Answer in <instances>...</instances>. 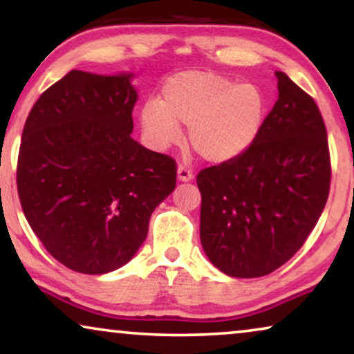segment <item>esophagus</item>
<instances>
[{
    "label": "esophagus",
    "mask_w": 354,
    "mask_h": 354,
    "mask_svg": "<svg viewBox=\"0 0 354 354\" xmlns=\"http://www.w3.org/2000/svg\"><path fill=\"white\" fill-rule=\"evenodd\" d=\"M177 178L180 182H190L193 178V172L190 171V169L182 166V164H180V166L177 167Z\"/></svg>",
    "instance_id": "34e87169"
}]
</instances>
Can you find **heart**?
<instances>
[{
    "instance_id": "obj_1",
    "label": "heart",
    "mask_w": 354,
    "mask_h": 354,
    "mask_svg": "<svg viewBox=\"0 0 354 354\" xmlns=\"http://www.w3.org/2000/svg\"><path fill=\"white\" fill-rule=\"evenodd\" d=\"M268 115V98L258 85L212 71H185L162 86V98L148 100L140 122L159 149L177 143L180 125L188 143L207 162L235 161L258 142Z\"/></svg>"
}]
</instances>
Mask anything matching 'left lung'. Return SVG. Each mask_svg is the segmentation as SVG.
<instances>
[{
	"instance_id": "1",
	"label": "left lung",
	"mask_w": 354,
	"mask_h": 354,
	"mask_svg": "<svg viewBox=\"0 0 354 354\" xmlns=\"http://www.w3.org/2000/svg\"><path fill=\"white\" fill-rule=\"evenodd\" d=\"M258 142L243 156L198 174L200 239L207 259L236 279L287 263L327 203L330 156L317 104L285 72Z\"/></svg>"
}]
</instances>
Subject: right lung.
<instances>
[{
  "label": "right lung",
  "instance_id": "right-lung-1",
  "mask_svg": "<svg viewBox=\"0 0 354 354\" xmlns=\"http://www.w3.org/2000/svg\"><path fill=\"white\" fill-rule=\"evenodd\" d=\"M133 77L71 71L38 98L24 125L22 211L48 253L75 272L127 264L153 211L176 188V161L130 137Z\"/></svg>",
  "mask_w": 354,
  "mask_h": 354
}]
</instances>
